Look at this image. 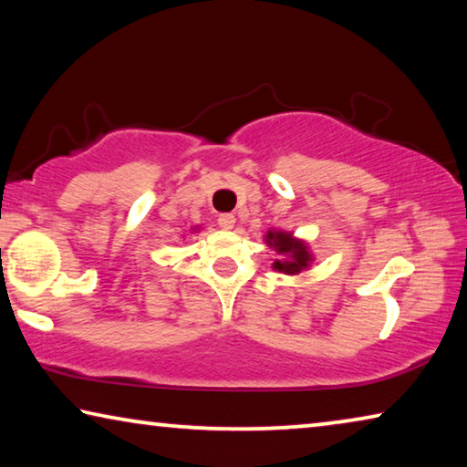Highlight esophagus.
<instances>
[{
    "label": "esophagus",
    "mask_w": 467,
    "mask_h": 467,
    "mask_svg": "<svg viewBox=\"0 0 467 467\" xmlns=\"http://www.w3.org/2000/svg\"><path fill=\"white\" fill-rule=\"evenodd\" d=\"M234 223H236V220H234L233 214H220L218 216V226L224 228V231H231V228L234 226Z\"/></svg>",
    "instance_id": "34e87169"
}]
</instances>
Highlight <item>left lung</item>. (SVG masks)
I'll return each mask as SVG.
<instances>
[{
	"label": "left lung",
	"mask_w": 467,
	"mask_h": 467,
	"mask_svg": "<svg viewBox=\"0 0 467 467\" xmlns=\"http://www.w3.org/2000/svg\"><path fill=\"white\" fill-rule=\"evenodd\" d=\"M265 243L274 247L278 255H282V259H275L274 262V270L295 275L306 270L313 262L311 253L306 251V244L298 239H292L290 233L270 231L265 234Z\"/></svg>",
	"instance_id": "1"
}]
</instances>
